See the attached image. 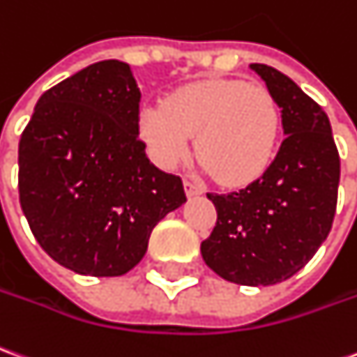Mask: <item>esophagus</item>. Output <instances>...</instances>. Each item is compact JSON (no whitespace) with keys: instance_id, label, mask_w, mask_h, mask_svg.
Instances as JSON below:
<instances>
[{"instance_id":"1","label":"esophagus","mask_w":357,"mask_h":357,"mask_svg":"<svg viewBox=\"0 0 357 357\" xmlns=\"http://www.w3.org/2000/svg\"><path fill=\"white\" fill-rule=\"evenodd\" d=\"M185 195L191 199V197H199L203 195V189L199 185H195V183H191V181H185Z\"/></svg>"}]
</instances>
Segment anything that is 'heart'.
I'll list each match as a JSON object with an SVG mask.
<instances>
[{"label": "heart", "mask_w": 357, "mask_h": 357, "mask_svg": "<svg viewBox=\"0 0 357 357\" xmlns=\"http://www.w3.org/2000/svg\"><path fill=\"white\" fill-rule=\"evenodd\" d=\"M280 108L266 86L243 81H199L181 86L164 106L139 112V133L160 168L183 162L195 137L201 170L226 185L263 176L276 153Z\"/></svg>", "instance_id": "1"}]
</instances>
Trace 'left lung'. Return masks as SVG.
I'll list each match as a JSON object with an SVG mask.
<instances>
[{"mask_svg": "<svg viewBox=\"0 0 357 357\" xmlns=\"http://www.w3.org/2000/svg\"><path fill=\"white\" fill-rule=\"evenodd\" d=\"M249 67L278 104L286 137L261 178L228 195H206L218 220L201 255L228 282L271 286L301 271L328 236L340 156L317 102L274 67Z\"/></svg>", "mask_w": 357, "mask_h": 357, "instance_id": "8db88e82", "label": "left lung"}]
</instances>
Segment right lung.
Segmentation results:
<instances>
[{
    "label": "right lung",
    "mask_w": 357,
    "mask_h": 357,
    "mask_svg": "<svg viewBox=\"0 0 357 357\" xmlns=\"http://www.w3.org/2000/svg\"><path fill=\"white\" fill-rule=\"evenodd\" d=\"M139 102L131 67L106 59L44 92L22 131V213L40 248L77 274L129 273L187 201L181 179L144 153Z\"/></svg>",
    "instance_id": "1"
}]
</instances>
